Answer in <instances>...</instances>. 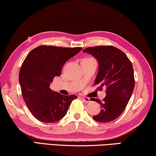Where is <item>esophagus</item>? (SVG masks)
<instances>
[{
  "label": "esophagus",
  "mask_w": 156,
  "mask_h": 156,
  "mask_svg": "<svg viewBox=\"0 0 156 156\" xmlns=\"http://www.w3.org/2000/svg\"><path fill=\"white\" fill-rule=\"evenodd\" d=\"M81 98H82V100L83 101H85V103H89V102H90V99L88 98V97H81Z\"/></svg>",
  "instance_id": "obj_1"
}]
</instances>
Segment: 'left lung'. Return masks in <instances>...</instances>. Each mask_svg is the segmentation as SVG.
Masks as SVG:
<instances>
[{
  "label": "left lung",
  "instance_id": "obj_1",
  "mask_svg": "<svg viewBox=\"0 0 156 156\" xmlns=\"http://www.w3.org/2000/svg\"><path fill=\"white\" fill-rule=\"evenodd\" d=\"M83 52L92 55L99 64L94 85L99 90L106 87V97L101 101L92 99L101 105L99 114L93 115L94 120L108 122L122 114L132 96L134 87L133 66L124 52L113 46L87 48Z\"/></svg>",
  "mask_w": 156,
  "mask_h": 156
}]
</instances>
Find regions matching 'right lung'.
I'll return each instance as SVG.
<instances>
[{
  "mask_svg": "<svg viewBox=\"0 0 156 156\" xmlns=\"http://www.w3.org/2000/svg\"><path fill=\"white\" fill-rule=\"evenodd\" d=\"M82 50L41 45L31 50L19 74L22 94L28 108L39 121L57 122L66 114L74 94L63 95L50 88L55 76L61 75L64 64Z\"/></svg>",
  "mask_w": 156,
  "mask_h": 156,
  "instance_id": "1",
  "label": "right lung"
}]
</instances>
